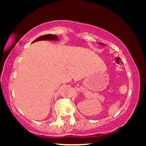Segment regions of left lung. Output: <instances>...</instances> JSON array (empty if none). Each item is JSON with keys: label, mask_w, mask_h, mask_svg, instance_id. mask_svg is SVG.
Instances as JSON below:
<instances>
[{"label": "left lung", "mask_w": 146, "mask_h": 146, "mask_svg": "<svg viewBox=\"0 0 146 146\" xmlns=\"http://www.w3.org/2000/svg\"><path fill=\"white\" fill-rule=\"evenodd\" d=\"M100 44H102V43H100Z\"/></svg>", "instance_id": "1"}]
</instances>
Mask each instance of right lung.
I'll list each match as a JSON object with an SVG mask.
<instances>
[{
	"label": "right lung",
	"instance_id": "1",
	"mask_svg": "<svg viewBox=\"0 0 146 146\" xmlns=\"http://www.w3.org/2000/svg\"><path fill=\"white\" fill-rule=\"evenodd\" d=\"M58 38L56 35H52V34H46L44 35V36H40L37 39L35 40L33 42H35L36 41L39 40H58Z\"/></svg>",
	"mask_w": 146,
	"mask_h": 146
}]
</instances>
